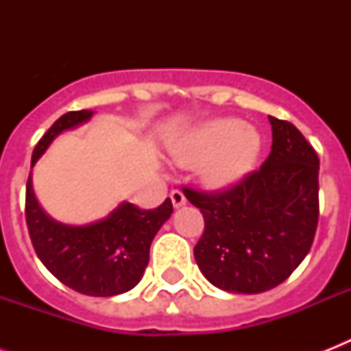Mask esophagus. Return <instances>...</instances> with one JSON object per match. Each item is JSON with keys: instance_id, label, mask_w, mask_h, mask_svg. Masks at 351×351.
<instances>
[{"instance_id": "1", "label": "esophagus", "mask_w": 351, "mask_h": 351, "mask_svg": "<svg viewBox=\"0 0 351 351\" xmlns=\"http://www.w3.org/2000/svg\"><path fill=\"white\" fill-rule=\"evenodd\" d=\"M171 202L175 208H182V206H186V197H184V193L180 189H173L171 191Z\"/></svg>"}]
</instances>
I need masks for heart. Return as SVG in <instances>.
I'll list each match as a JSON object with an SVG mask.
<instances>
[{"instance_id":"b5f03b06","label":"heart","mask_w":351,"mask_h":351,"mask_svg":"<svg viewBox=\"0 0 351 351\" xmlns=\"http://www.w3.org/2000/svg\"><path fill=\"white\" fill-rule=\"evenodd\" d=\"M262 138L256 129L237 118L206 121L182 138L175 158L184 165H197L206 186L224 189L242 180L256 164Z\"/></svg>"}]
</instances>
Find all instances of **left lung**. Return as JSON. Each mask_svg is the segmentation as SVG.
<instances>
[{"instance_id": "left-lung-1", "label": "left lung", "mask_w": 351, "mask_h": 351, "mask_svg": "<svg viewBox=\"0 0 351 351\" xmlns=\"http://www.w3.org/2000/svg\"><path fill=\"white\" fill-rule=\"evenodd\" d=\"M271 153L258 171L219 193L182 187L204 215L195 261L230 293H262L308 255L319 222V156L302 132L269 117Z\"/></svg>"}]
</instances>
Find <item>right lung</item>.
<instances>
[{
  "label": "right lung",
  "instance_id": "obj_1",
  "mask_svg": "<svg viewBox=\"0 0 351 351\" xmlns=\"http://www.w3.org/2000/svg\"><path fill=\"white\" fill-rule=\"evenodd\" d=\"M93 111H71L58 118L32 153L34 167L60 132L90 120ZM173 213L171 198L156 209H140L121 202L109 217L87 226L56 222L40 208L27 180L25 219L38 258L54 277L74 291L90 297L125 293L140 282L149 262L154 234Z\"/></svg>",
  "mask_w": 351,
  "mask_h": 351
}]
</instances>
